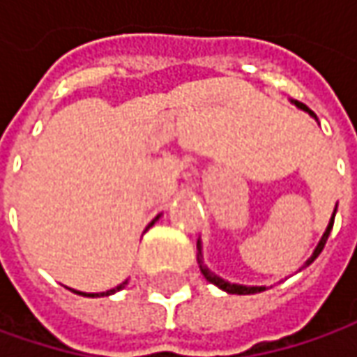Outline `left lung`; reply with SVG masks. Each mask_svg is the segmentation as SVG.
Instances as JSON below:
<instances>
[{"label": "left lung", "mask_w": 357, "mask_h": 357, "mask_svg": "<svg viewBox=\"0 0 357 357\" xmlns=\"http://www.w3.org/2000/svg\"><path fill=\"white\" fill-rule=\"evenodd\" d=\"M296 107H300L302 111H306V113H310L312 117L316 119V115H314V113L310 111L306 105H302V103H298V101H296ZM334 218H336V208H334V214H332V218H330V225H328V228H326V232H324V234H322V238H320V242H318V246L314 248V252H312V256H310L308 260L304 262V266H302V268L310 266V264H312V262H314V260H316V258L320 256V252H322V250H324V246H326V240H328V236H330V232H332V227H334ZM197 246H199L200 272L204 274V278H206V280L213 282L214 286H218L220 290H225V292H228V294H242V296H244V294H258V292H264V290H266V286H244V284H230V282H227V280H225V278H220V276H216V274H213V272H211L208 268L202 264V258H200V256H202V252H200V250H202V246H200V240H199V242H197Z\"/></svg>", "instance_id": "1"}]
</instances>
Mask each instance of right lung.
<instances>
[{
    "label": "right lung",
    "instance_id": "add662e5",
    "mask_svg": "<svg viewBox=\"0 0 357 357\" xmlns=\"http://www.w3.org/2000/svg\"><path fill=\"white\" fill-rule=\"evenodd\" d=\"M157 218H158V216H157ZM157 218H155V220H157ZM155 220H153V222H151L149 227H153V225H155ZM125 286H127V280L123 282V284H119L117 288H113V290H107V292H99V294H87V292H79V290H73V292H75V294H79V296H89V298H99V296L115 294V292H119V290H123Z\"/></svg>",
    "mask_w": 357,
    "mask_h": 357
}]
</instances>
